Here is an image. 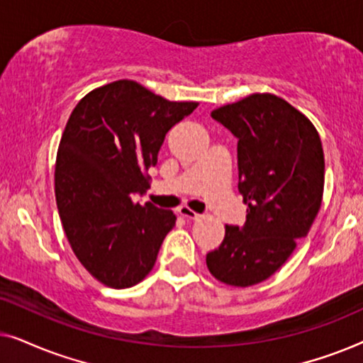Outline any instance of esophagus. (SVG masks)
<instances>
[{"label":"esophagus","mask_w":363,"mask_h":363,"mask_svg":"<svg viewBox=\"0 0 363 363\" xmlns=\"http://www.w3.org/2000/svg\"><path fill=\"white\" fill-rule=\"evenodd\" d=\"M178 213H180L183 218H188V220H198V218H200V215H198L196 211H193L191 208L186 206V205L178 208Z\"/></svg>","instance_id":"34e87169"}]
</instances>
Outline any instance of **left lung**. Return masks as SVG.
<instances>
[{"label":"left lung","instance_id":"1","mask_svg":"<svg viewBox=\"0 0 363 363\" xmlns=\"http://www.w3.org/2000/svg\"><path fill=\"white\" fill-rule=\"evenodd\" d=\"M238 137L242 228L225 226L206 266L223 284L250 287L271 277L307 236L324 195V150L309 118L274 94H251L211 112Z\"/></svg>","mask_w":363,"mask_h":363}]
</instances>
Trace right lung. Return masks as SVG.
I'll list each match as a JSON object with an SVG mask.
<instances>
[{"instance_id": "add662e5", "label": "right lung", "mask_w": 363, "mask_h": 363, "mask_svg": "<svg viewBox=\"0 0 363 363\" xmlns=\"http://www.w3.org/2000/svg\"><path fill=\"white\" fill-rule=\"evenodd\" d=\"M198 102H173L130 79L84 96L59 142L54 191L69 245L104 286L127 289L153 269L175 215L133 201L167 132Z\"/></svg>"}]
</instances>
